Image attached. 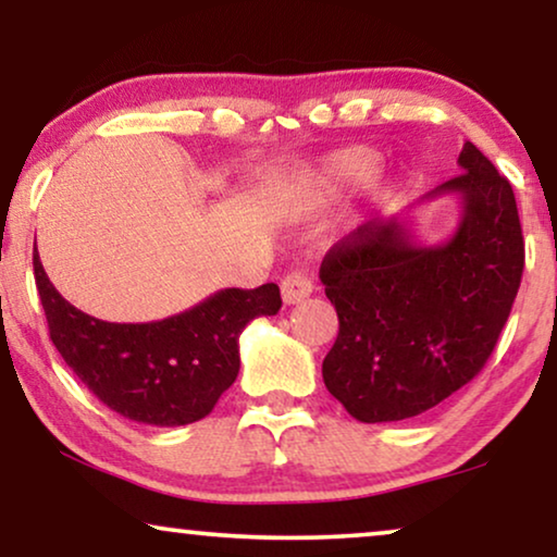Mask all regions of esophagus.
<instances>
[{
	"label": "esophagus",
	"instance_id": "esophagus-1",
	"mask_svg": "<svg viewBox=\"0 0 557 557\" xmlns=\"http://www.w3.org/2000/svg\"><path fill=\"white\" fill-rule=\"evenodd\" d=\"M311 292H314V284H311L304 273H288V276L281 281V299H284V304H288V307L309 299Z\"/></svg>",
	"mask_w": 557,
	"mask_h": 557
}]
</instances>
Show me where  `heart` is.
<instances>
[{
  "label": "heart",
  "instance_id": "1",
  "mask_svg": "<svg viewBox=\"0 0 557 557\" xmlns=\"http://www.w3.org/2000/svg\"><path fill=\"white\" fill-rule=\"evenodd\" d=\"M377 166L375 151L364 147H349L339 149L334 154L319 159L317 164L304 166L299 172L301 193L311 202H330L337 197L352 193L362 182L370 180V174ZM385 193L383 182L372 185V197H380Z\"/></svg>",
  "mask_w": 557,
  "mask_h": 557
}]
</instances>
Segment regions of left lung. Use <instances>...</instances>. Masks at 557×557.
<instances>
[{
  "label": "left lung",
  "instance_id": "1",
  "mask_svg": "<svg viewBox=\"0 0 557 557\" xmlns=\"http://www.w3.org/2000/svg\"><path fill=\"white\" fill-rule=\"evenodd\" d=\"M459 177L456 231L425 246L408 212L372 218L324 256L319 278L339 317L322 362L326 391L362 423L421 416L479 375L512 311L524 243L512 185L474 144Z\"/></svg>",
  "mask_w": 557,
  "mask_h": 557
}]
</instances>
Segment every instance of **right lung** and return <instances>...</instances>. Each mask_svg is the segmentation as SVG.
<instances>
[{"label": "right lung", "instance_id": "right-lung-1", "mask_svg": "<svg viewBox=\"0 0 557 557\" xmlns=\"http://www.w3.org/2000/svg\"><path fill=\"white\" fill-rule=\"evenodd\" d=\"M50 339L103 406L147 425H187L215 408L240 370L238 337L281 309L276 284L223 288L182 314L144 324L103 322L65 301L33 253Z\"/></svg>", "mask_w": 557, "mask_h": 557}]
</instances>
